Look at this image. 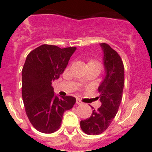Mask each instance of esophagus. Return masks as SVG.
<instances>
[{
	"instance_id": "obj_1",
	"label": "esophagus",
	"mask_w": 152,
	"mask_h": 152,
	"mask_svg": "<svg viewBox=\"0 0 152 152\" xmlns=\"http://www.w3.org/2000/svg\"><path fill=\"white\" fill-rule=\"evenodd\" d=\"M76 103H77V104H78V105H80V104H83V102L81 101V100H80V99H77V100H76Z\"/></svg>"
}]
</instances>
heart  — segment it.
<instances>
[{"label": "heart", "instance_id": "heart-1", "mask_svg": "<svg viewBox=\"0 0 152 152\" xmlns=\"http://www.w3.org/2000/svg\"><path fill=\"white\" fill-rule=\"evenodd\" d=\"M94 62H96V61H94V60H91V61H90L89 62H88V64H89V63H94Z\"/></svg>", "mask_w": 152, "mask_h": 152}]
</instances>
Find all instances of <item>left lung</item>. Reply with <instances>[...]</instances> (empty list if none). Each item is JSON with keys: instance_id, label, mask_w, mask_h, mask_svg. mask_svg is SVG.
Returning a JSON list of instances; mask_svg holds the SVG:
<instances>
[{"instance_id": "8db88e82", "label": "left lung", "mask_w": 152, "mask_h": 152, "mask_svg": "<svg viewBox=\"0 0 152 152\" xmlns=\"http://www.w3.org/2000/svg\"><path fill=\"white\" fill-rule=\"evenodd\" d=\"M103 52L106 76L98 88L101 107L94 110L89 118L80 121V128L88 135L105 131L116 116L121 103L124 87V66L121 58L108 44L100 43Z\"/></svg>"}]
</instances>
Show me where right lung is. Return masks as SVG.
Here are the masks:
<instances>
[{"mask_svg": "<svg viewBox=\"0 0 152 152\" xmlns=\"http://www.w3.org/2000/svg\"><path fill=\"white\" fill-rule=\"evenodd\" d=\"M76 47L61 49L42 45L29 53L22 70V96L29 122L42 133H53L60 128L63 114L72 109L76 99L56 96L52 80L58 79Z\"/></svg>", "mask_w": 152, "mask_h": 152, "instance_id": "obj_1", "label": "right lung"}]
</instances>
